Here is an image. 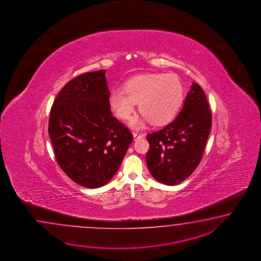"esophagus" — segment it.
<instances>
[{
	"instance_id": "obj_1",
	"label": "esophagus",
	"mask_w": 261,
	"mask_h": 261,
	"mask_svg": "<svg viewBox=\"0 0 261 261\" xmlns=\"http://www.w3.org/2000/svg\"><path fill=\"white\" fill-rule=\"evenodd\" d=\"M144 136V133H133V138H134V140H137V139L139 138H143Z\"/></svg>"
}]
</instances>
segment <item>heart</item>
<instances>
[{
  "instance_id": "heart-1",
  "label": "heart",
  "mask_w": 261,
  "mask_h": 261,
  "mask_svg": "<svg viewBox=\"0 0 261 261\" xmlns=\"http://www.w3.org/2000/svg\"><path fill=\"white\" fill-rule=\"evenodd\" d=\"M184 93L183 83L175 73L149 72L128 79L123 84L122 91L113 90L109 105L117 117L128 120L138 103L143 115L130 124L134 128H141L148 120L154 125L170 122L182 105Z\"/></svg>"
}]
</instances>
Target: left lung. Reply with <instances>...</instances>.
Returning a JSON list of instances; mask_svg holds the SVG:
<instances>
[{
    "instance_id": "1",
    "label": "left lung",
    "mask_w": 261,
    "mask_h": 261,
    "mask_svg": "<svg viewBox=\"0 0 261 261\" xmlns=\"http://www.w3.org/2000/svg\"><path fill=\"white\" fill-rule=\"evenodd\" d=\"M211 126L205 93L199 84L193 83L174 120L146 135L150 147L145 160L152 176L169 186L190 176L202 158Z\"/></svg>"
}]
</instances>
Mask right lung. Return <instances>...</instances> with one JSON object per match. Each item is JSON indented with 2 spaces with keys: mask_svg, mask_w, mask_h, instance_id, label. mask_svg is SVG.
Wrapping results in <instances>:
<instances>
[{
  "mask_svg": "<svg viewBox=\"0 0 261 261\" xmlns=\"http://www.w3.org/2000/svg\"><path fill=\"white\" fill-rule=\"evenodd\" d=\"M106 70L73 78L56 97L48 133L56 160L75 183L97 189L121 165L133 134L112 116Z\"/></svg>",
  "mask_w": 261,
  "mask_h": 261,
  "instance_id": "1",
  "label": "right lung"
}]
</instances>
